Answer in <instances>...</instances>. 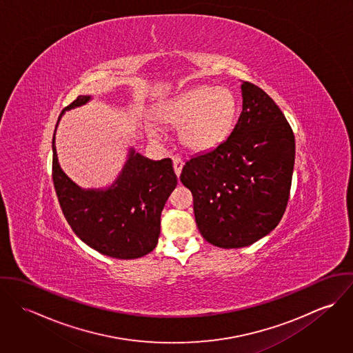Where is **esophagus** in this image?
I'll return each mask as SVG.
<instances>
[{
  "instance_id": "34e87169",
  "label": "esophagus",
  "mask_w": 353,
  "mask_h": 353,
  "mask_svg": "<svg viewBox=\"0 0 353 353\" xmlns=\"http://www.w3.org/2000/svg\"><path fill=\"white\" fill-rule=\"evenodd\" d=\"M172 164H174V171H175L176 176H179L181 171H182V167H183V160L176 156V157L172 159Z\"/></svg>"
}]
</instances>
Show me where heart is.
I'll return each instance as SVG.
<instances>
[{
    "label": "heart",
    "instance_id": "heart-1",
    "mask_svg": "<svg viewBox=\"0 0 353 353\" xmlns=\"http://www.w3.org/2000/svg\"><path fill=\"white\" fill-rule=\"evenodd\" d=\"M238 114L232 91L202 85L188 90L161 105V119L179 128L181 144L192 152L217 148L230 136ZM151 136L154 132L150 130Z\"/></svg>",
    "mask_w": 353,
    "mask_h": 353
}]
</instances>
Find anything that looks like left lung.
<instances>
[{
	"mask_svg": "<svg viewBox=\"0 0 353 353\" xmlns=\"http://www.w3.org/2000/svg\"><path fill=\"white\" fill-rule=\"evenodd\" d=\"M241 90L242 112L228 139L190 157L181 174L203 239L221 249L250 246L277 227L295 164V137L283 111L252 83Z\"/></svg>",
	"mask_w": 353,
	"mask_h": 353,
	"instance_id": "1",
	"label": "left lung"
}]
</instances>
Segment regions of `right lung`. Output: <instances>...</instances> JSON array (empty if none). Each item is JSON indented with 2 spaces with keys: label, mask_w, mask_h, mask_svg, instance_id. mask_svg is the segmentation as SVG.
Listing matches in <instances>:
<instances>
[{
  "label": "right lung",
  "mask_w": 353,
  "mask_h": 353,
  "mask_svg": "<svg viewBox=\"0 0 353 353\" xmlns=\"http://www.w3.org/2000/svg\"><path fill=\"white\" fill-rule=\"evenodd\" d=\"M91 99V95H80L58 117L52 137L55 193L66 221L84 243L112 258H140L156 248L161 210L176 188L172 161L151 160L130 148L111 186L81 189L76 185L58 163L55 132L65 111L84 105Z\"/></svg>",
  "instance_id": "right-lung-1"
}]
</instances>
